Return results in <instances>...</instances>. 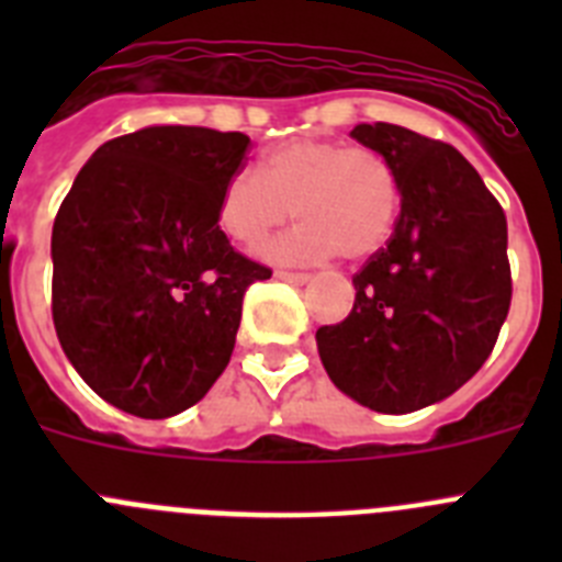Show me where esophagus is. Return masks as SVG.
I'll list each match as a JSON object with an SVG mask.
<instances>
[{
    "label": "esophagus",
    "mask_w": 562,
    "mask_h": 562,
    "mask_svg": "<svg viewBox=\"0 0 562 562\" xmlns=\"http://www.w3.org/2000/svg\"><path fill=\"white\" fill-rule=\"evenodd\" d=\"M278 281H286V284H306L310 276L306 272H290V270H276Z\"/></svg>",
    "instance_id": "obj_1"
}]
</instances>
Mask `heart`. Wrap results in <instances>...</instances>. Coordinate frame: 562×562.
Masks as SVG:
<instances>
[{
	"label": "heart",
	"instance_id": "obj_1",
	"mask_svg": "<svg viewBox=\"0 0 562 562\" xmlns=\"http://www.w3.org/2000/svg\"><path fill=\"white\" fill-rule=\"evenodd\" d=\"M402 186L394 162L366 146L297 137L265 154L261 171L231 173L220 193V227L252 247L295 211L290 233L261 247L281 265H315L340 252L360 261L391 238Z\"/></svg>",
	"mask_w": 562,
	"mask_h": 562
}]
</instances>
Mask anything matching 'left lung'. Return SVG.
<instances>
[{
  "instance_id": "1",
  "label": "left lung",
  "mask_w": 562,
  "mask_h": 562,
  "mask_svg": "<svg viewBox=\"0 0 562 562\" xmlns=\"http://www.w3.org/2000/svg\"><path fill=\"white\" fill-rule=\"evenodd\" d=\"M351 137L394 162L402 207L389 245L362 265L349 317L317 329L337 389L380 414L459 391L493 351L513 301L506 216L453 146L394 123Z\"/></svg>"
}]
</instances>
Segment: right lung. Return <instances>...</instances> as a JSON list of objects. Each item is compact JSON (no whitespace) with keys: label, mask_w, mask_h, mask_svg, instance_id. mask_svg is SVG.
I'll return each instance as SVG.
<instances>
[{"label":"right lung","mask_w":562,"mask_h":562,"mask_svg":"<svg viewBox=\"0 0 562 562\" xmlns=\"http://www.w3.org/2000/svg\"><path fill=\"white\" fill-rule=\"evenodd\" d=\"M250 137L148 126L103 143L53 225V324L72 369L114 408L166 419L231 362L247 286L272 276L220 227Z\"/></svg>","instance_id":"1"}]
</instances>
